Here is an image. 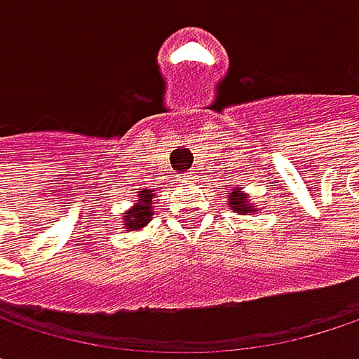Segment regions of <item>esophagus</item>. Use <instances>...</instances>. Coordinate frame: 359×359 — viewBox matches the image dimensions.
Instances as JSON below:
<instances>
[{
    "label": "esophagus",
    "mask_w": 359,
    "mask_h": 359,
    "mask_svg": "<svg viewBox=\"0 0 359 359\" xmlns=\"http://www.w3.org/2000/svg\"><path fill=\"white\" fill-rule=\"evenodd\" d=\"M179 179H180V182H193L195 175H193V172H182Z\"/></svg>",
    "instance_id": "esophagus-1"
}]
</instances>
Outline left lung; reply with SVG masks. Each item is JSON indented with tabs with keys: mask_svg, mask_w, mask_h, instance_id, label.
I'll return each instance as SVG.
<instances>
[{
	"mask_svg": "<svg viewBox=\"0 0 359 359\" xmlns=\"http://www.w3.org/2000/svg\"><path fill=\"white\" fill-rule=\"evenodd\" d=\"M229 208L233 212H239V214H245V216H250L251 212H257V208L248 201V195L241 191V187H235L231 191V195H229Z\"/></svg>",
	"mask_w": 359,
	"mask_h": 359,
	"instance_id": "left-lung-1",
	"label": "left lung"
}]
</instances>
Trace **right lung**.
<instances>
[{
    "mask_svg": "<svg viewBox=\"0 0 359 359\" xmlns=\"http://www.w3.org/2000/svg\"><path fill=\"white\" fill-rule=\"evenodd\" d=\"M154 197H156V193L149 191V189L139 191L137 203H135L130 210L124 212V214H126V216H124V226H126V229L139 231V229H143V226L154 218Z\"/></svg>",
    "mask_w": 359,
    "mask_h": 359,
    "instance_id": "add662e5",
    "label": "right lung"
}]
</instances>
